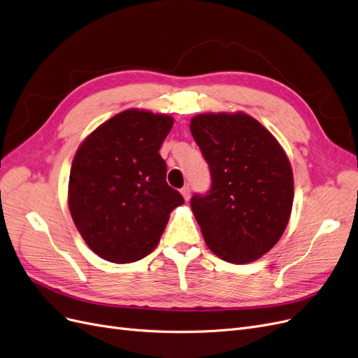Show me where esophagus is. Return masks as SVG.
<instances>
[{"label":"esophagus","instance_id":"obj_1","mask_svg":"<svg viewBox=\"0 0 358 358\" xmlns=\"http://www.w3.org/2000/svg\"><path fill=\"white\" fill-rule=\"evenodd\" d=\"M181 194H182L184 201H189V199H190V187H189V186H184V187L181 189Z\"/></svg>","mask_w":358,"mask_h":358}]
</instances>
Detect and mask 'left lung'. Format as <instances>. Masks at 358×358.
I'll list each match as a JSON object with an SVG mask.
<instances>
[{
	"instance_id": "1",
	"label": "left lung",
	"mask_w": 358,
	"mask_h": 358,
	"mask_svg": "<svg viewBox=\"0 0 358 358\" xmlns=\"http://www.w3.org/2000/svg\"><path fill=\"white\" fill-rule=\"evenodd\" d=\"M190 132L210 165L211 189L190 205L206 245L220 259L244 264L280 241L290 220L294 182L275 136L245 113H205Z\"/></svg>"
}]
</instances>
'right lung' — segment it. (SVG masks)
Wrapping results in <instances>:
<instances>
[{
	"label": "right lung",
	"instance_id": "obj_1",
	"mask_svg": "<svg viewBox=\"0 0 358 358\" xmlns=\"http://www.w3.org/2000/svg\"><path fill=\"white\" fill-rule=\"evenodd\" d=\"M174 119L131 108L113 116L80 144L68 206L89 248L111 263L144 259L159 244L169 214L184 203L166 182L159 155Z\"/></svg>",
	"mask_w": 358,
	"mask_h": 358
}]
</instances>
